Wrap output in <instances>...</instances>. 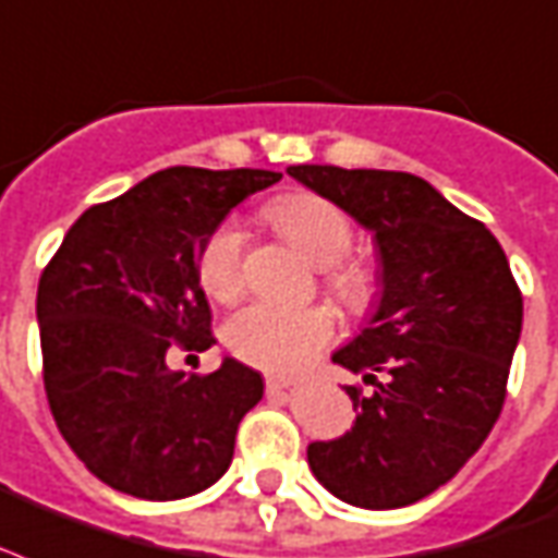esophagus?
<instances>
[{
    "instance_id": "esophagus-1",
    "label": "esophagus",
    "mask_w": 558,
    "mask_h": 558,
    "mask_svg": "<svg viewBox=\"0 0 558 558\" xmlns=\"http://www.w3.org/2000/svg\"><path fill=\"white\" fill-rule=\"evenodd\" d=\"M266 389H269V392H283V389H289V380L287 377H275V374H269V377H266Z\"/></svg>"
}]
</instances>
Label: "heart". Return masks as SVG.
I'll list each match as a JSON object with an SVG mask.
<instances>
[{"label":"heart","mask_w":558,"mask_h":558,"mask_svg":"<svg viewBox=\"0 0 558 558\" xmlns=\"http://www.w3.org/2000/svg\"><path fill=\"white\" fill-rule=\"evenodd\" d=\"M269 219L310 263L325 269L327 287L345 304H363L372 295V275L348 263L354 242L348 216L327 198L310 193L283 195L269 207ZM202 283L213 298L231 301L242 289V233L222 225L204 245ZM333 318L322 307H280L257 301L240 310L228 325V345L236 356L269 372H298L330 342Z\"/></svg>","instance_id":"heart-1"}]
</instances>
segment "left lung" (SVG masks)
Here are the masks:
<instances>
[{
    "mask_svg": "<svg viewBox=\"0 0 558 558\" xmlns=\"http://www.w3.org/2000/svg\"><path fill=\"white\" fill-rule=\"evenodd\" d=\"M289 175L374 236L377 304L333 363L356 421L310 441L313 477L360 509L433 495L474 457L504 410L524 301L500 242L424 178L386 169L289 166Z\"/></svg>",
    "mask_w": 558,
    "mask_h": 558,
    "instance_id": "obj_1",
    "label": "left lung"
}]
</instances>
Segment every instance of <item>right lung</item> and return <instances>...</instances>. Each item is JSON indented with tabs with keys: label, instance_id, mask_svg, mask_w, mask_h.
Segmentation results:
<instances>
[{
	"label": "right lung",
	"instance_id": "obj_1",
	"mask_svg": "<svg viewBox=\"0 0 558 558\" xmlns=\"http://www.w3.org/2000/svg\"><path fill=\"white\" fill-rule=\"evenodd\" d=\"M266 169L172 166L78 216L40 275L43 383L54 424L93 477L143 500H181L222 477L263 377L225 356L172 372V342L213 345L198 287L204 245L266 186Z\"/></svg>",
	"mask_w": 558,
	"mask_h": 558
}]
</instances>
